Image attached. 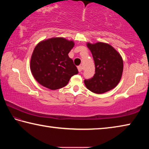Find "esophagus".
I'll list each match as a JSON object with an SVG mask.
<instances>
[{
    "label": "esophagus",
    "instance_id": "1",
    "mask_svg": "<svg viewBox=\"0 0 149 149\" xmlns=\"http://www.w3.org/2000/svg\"><path fill=\"white\" fill-rule=\"evenodd\" d=\"M77 70L79 72H81L83 71V67L81 65H79V66H77Z\"/></svg>",
    "mask_w": 149,
    "mask_h": 149
}]
</instances>
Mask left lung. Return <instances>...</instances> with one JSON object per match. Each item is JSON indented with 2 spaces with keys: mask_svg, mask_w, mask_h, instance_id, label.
<instances>
[{
  "mask_svg": "<svg viewBox=\"0 0 149 149\" xmlns=\"http://www.w3.org/2000/svg\"><path fill=\"white\" fill-rule=\"evenodd\" d=\"M87 47L94 60L95 74L91 79L84 80L85 86L97 94H102L114 89L122 77V58L111 45L104 42H88Z\"/></svg>",
  "mask_w": 149,
  "mask_h": 149,
  "instance_id": "obj_1",
  "label": "left lung"
}]
</instances>
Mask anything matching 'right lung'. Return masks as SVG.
<instances>
[{"label": "right lung", "mask_w": 149, "mask_h": 149, "mask_svg": "<svg viewBox=\"0 0 149 149\" xmlns=\"http://www.w3.org/2000/svg\"><path fill=\"white\" fill-rule=\"evenodd\" d=\"M74 46L72 41L56 37L42 41L35 47L30 68L39 84L51 90L58 89L78 74L77 67L68 56Z\"/></svg>", "instance_id": "obj_1"}]
</instances>
